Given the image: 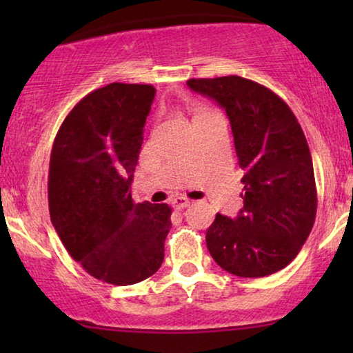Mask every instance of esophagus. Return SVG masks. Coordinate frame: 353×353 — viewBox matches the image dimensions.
I'll list each match as a JSON object with an SVG mask.
<instances>
[{"mask_svg":"<svg viewBox=\"0 0 353 353\" xmlns=\"http://www.w3.org/2000/svg\"><path fill=\"white\" fill-rule=\"evenodd\" d=\"M172 204L175 209H185V207L191 204V199H188V197H183V196H178L172 201Z\"/></svg>","mask_w":353,"mask_h":353,"instance_id":"esophagus-1","label":"esophagus"}]
</instances>
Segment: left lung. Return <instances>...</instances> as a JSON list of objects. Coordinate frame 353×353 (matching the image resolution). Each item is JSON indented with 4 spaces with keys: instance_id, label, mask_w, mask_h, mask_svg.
Instances as JSON below:
<instances>
[{
    "instance_id": "left-lung-1",
    "label": "left lung",
    "mask_w": 353,
    "mask_h": 353,
    "mask_svg": "<svg viewBox=\"0 0 353 353\" xmlns=\"http://www.w3.org/2000/svg\"><path fill=\"white\" fill-rule=\"evenodd\" d=\"M188 86L226 110L244 170V207L236 219L216 214L207 249L236 276L276 273L296 259L316 216L315 173L301 123L276 93L243 77L191 79Z\"/></svg>"
}]
</instances>
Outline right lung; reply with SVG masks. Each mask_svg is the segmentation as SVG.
<instances>
[{
    "mask_svg": "<svg viewBox=\"0 0 353 353\" xmlns=\"http://www.w3.org/2000/svg\"><path fill=\"white\" fill-rule=\"evenodd\" d=\"M156 94L109 83L75 104L51 149L48 199L67 252L101 281L128 286L161 268L172 207L134 204L130 185Z\"/></svg>",
    "mask_w": 353,
    "mask_h": 353,
    "instance_id": "obj_1",
    "label": "right lung"
}]
</instances>
